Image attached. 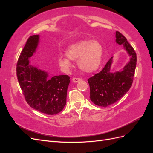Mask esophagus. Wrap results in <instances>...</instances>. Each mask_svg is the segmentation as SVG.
<instances>
[{
	"instance_id": "34e87169",
	"label": "esophagus",
	"mask_w": 153,
	"mask_h": 153,
	"mask_svg": "<svg viewBox=\"0 0 153 153\" xmlns=\"http://www.w3.org/2000/svg\"><path fill=\"white\" fill-rule=\"evenodd\" d=\"M72 80H73V82L76 83V82H78L79 81H80V80H81V79H80V78H73Z\"/></svg>"
}]
</instances>
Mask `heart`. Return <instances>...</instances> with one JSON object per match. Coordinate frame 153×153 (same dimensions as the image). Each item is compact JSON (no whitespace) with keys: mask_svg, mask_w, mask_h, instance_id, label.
<instances>
[{"mask_svg":"<svg viewBox=\"0 0 153 153\" xmlns=\"http://www.w3.org/2000/svg\"><path fill=\"white\" fill-rule=\"evenodd\" d=\"M66 56L60 55L58 57L59 66L63 70L68 71L73 68L71 61H76L81 70L92 72L98 69L102 61L103 47L97 41L83 40L71 45L66 51Z\"/></svg>","mask_w":153,"mask_h":153,"instance_id":"b5f03b06","label":"heart"}]
</instances>
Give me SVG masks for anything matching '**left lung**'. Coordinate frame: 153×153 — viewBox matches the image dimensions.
<instances>
[{
	"mask_svg": "<svg viewBox=\"0 0 153 153\" xmlns=\"http://www.w3.org/2000/svg\"><path fill=\"white\" fill-rule=\"evenodd\" d=\"M116 43L123 45L130 56V61L123 70L110 72L112 57L100 73L88 79L90 99L95 105L106 107L117 102L132 85L137 64V54L127 39L119 32H115Z\"/></svg>",
	"mask_w": 153,
	"mask_h": 153,
	"instance_id": "1",
	"label": "left lung"
}]
</instances>
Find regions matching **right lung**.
Masks as SVG:
<instances>
[{
  "mask_svg": "<svg viewBox=\"0 0 153 153\" xmlns=\"http://www.w3.org/2000/svg\"><path fill=\"white\" fill-rule=\"evenodd\" d=\"M39 39V35L31 36L27 39L17 62V78L30 107L45 114L55 115L66 104L70 78L68 75L50 78L47 72L30 65L29 59L36 52Z\"/></svg>",
  "mask_w": 153,
  "mask_h": 153,
  "instance_id": "add662e5",
  "label": "right lung"
}]
</instances>
